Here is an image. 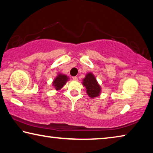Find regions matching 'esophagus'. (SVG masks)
Here are the masks:
<instances>
[{"label": "esophagus", "mask_w": 153, "mask_h": 153, "mask_svg": "<svg viewBox=\"0 0 153 153\" xmlns=\"http://www.w3.org/2000/svg\"><path fill=\"white\" fill-rule=\"evenodd\" d=\"M72 78H73V79L75 80V81H77V80L78 79H77V77H76V76H74V77H72Z\"/></svg>", "instance_id": "esophagus-1"}]
</instances>
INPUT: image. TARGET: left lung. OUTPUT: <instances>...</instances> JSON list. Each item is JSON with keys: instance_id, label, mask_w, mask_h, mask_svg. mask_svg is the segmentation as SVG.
I'll use <instances>...</instances> for the list:
<instances>
[{"instance_id": "8db88e82", "label": "left lung", "mask_w": 153, "mask_h": 153, "mask_svg": "<svg viewBox=\"0 0 153 153\" xmlns=\"http://www.w3.org/2000/svg\"><path fill=\"white\" fill-rule=\"evenodd\" d=\"M82 84L86 87L87 94L90 98H95L100 95L101 88L98 84L95 76L92 73L86 74L85 78L83 79Z\"/></svg>"}]
</instances>
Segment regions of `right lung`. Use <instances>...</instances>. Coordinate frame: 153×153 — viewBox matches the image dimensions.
<instances>
[{"label":"right lung","instance_id":"right-lung-1","mask_svg":"<svg viewBox=\"0 0 153 153\" xmlns=\"http://www.w3.org/2000/svg\"><path fill=\"white\" fill-rule=\"evenodd\" d=\"M69 77L66 75L59 74L53 82V86L55 87L56 90H61L63 87L64 85H65Z\"/></svg>","mask_w":153,"mask_h":153}]
</instances>
